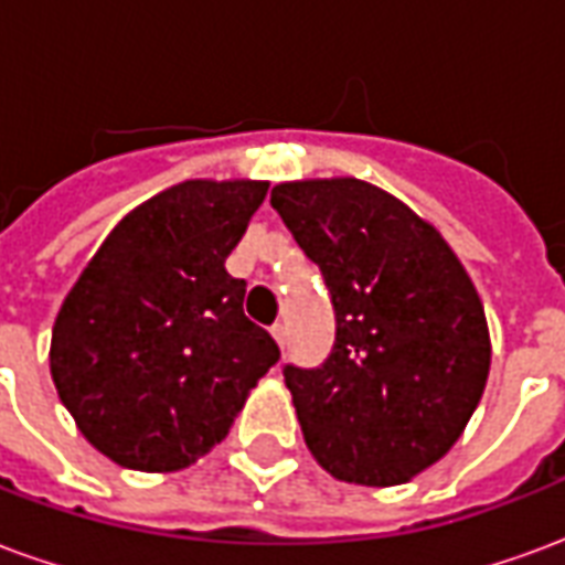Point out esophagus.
Segmentation results:
<instances>
[{
    "label": "esophagus",
    "mask_w": 565,
    "mask_h": 565,
    "mask_svg": "<svg viewBox=\"0 0 565 565\" xmlns=\"http://www.w3.org/2000/svg\"><path fill=\"white\" fill-rule=\"evenodd\" d=\"M271 335H275V342L287 344V323H271Z\"/></svg>",
    "instance_id": "34e87169"
}]
</instances>
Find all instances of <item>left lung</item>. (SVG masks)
<instances>
[{
    "instance_id": "8db88e82",
    "label": "left lung",
    "mask_w": 565,
    "mask_h": 565,
    "mask_svg": "<svg viewBox=\"0 0 565 565\" xmlns=\"http://www.w3.org/2000/svg\"><path fill=\"white\" fill-rule=\"evenodd\" d=\"M271 209L335 308L327 363L284 369L308 450L348 484H405L454 448L481 403V296L436 226L369 181H284Z\"/></svg>"
}]
</instances>
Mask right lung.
I'll list each match as a JSON object with an SVG mask.
<instances>
[{"mask_svg": "<svg viewBox=\"0 0 565 565\" xmlns=\"http://www.w3.org/2000/svg\"><path fill=\"white\" fill-rule=\"evenodd\" d=\"M269 184L181 181L108 233L60 306L51 379L93 448L178 472L221 445L278 344L226 271Z\"/></svg>", "mask_w": 565, "mask_h": 565, "instance_id": "obj_1", "label": "right lung"}]
</instances>
